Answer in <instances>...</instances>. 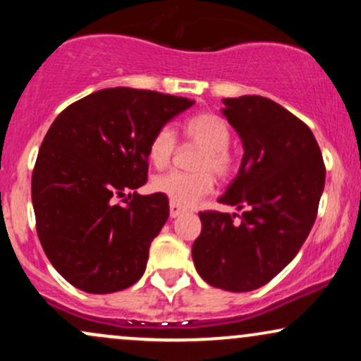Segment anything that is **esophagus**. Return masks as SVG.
Masks as SVG:
<instances>
[{"label": "esophagus", "mask_w": 361, "mask_h": 361, "mask_svg": "<svg viewBox=\"0 0 361 361\" xmlns=\"http://www.w3.org/2000/svg\"><path fill=\"white\" fill-rule=\"evenodd\" d=\"M186 212V209H183V207H180V205H176V204H169V217L171 219H176V217H180V215H183Z\"/></svg>", "instance_id": "esophagus-1"}]
</instances>
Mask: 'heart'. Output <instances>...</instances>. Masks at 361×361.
I'll use <instances>...</instances> for the list:
<instances>
[{
    "label": "heart",
    "mask_w": 361,
    "mask_h": 361,
    "mask_svg": "<svg viewBox=\"0 0 361 361\" xmlns=\"http://www.w3.org/2000/svg\"><path fill=\"white\" fill-rule=\"evenodd\" d=\"M186 139L195 146L202 147V152L195 161V171L198 173H168L154 180L156 192L166 195L173 204L190 207L200 202L214 188V176L226 178L234 168V156L229 149L231 132L227 123L219 115L210 111L193 115L186 122ZM176 135L171 127H161L152 135L147 147L151 164L157 169H164L171 164L176 152Z\"/></svg>",
    "instance_id": "b5f03b06"
}]
</instances>
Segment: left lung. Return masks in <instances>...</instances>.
Wrapping results in <instances>:
<instances>
[{
	"label": "left lung",
	"mask_w": 361,
	"mask_h": 361,
	"mask_svg": "<svg viewBox=\"0 0 361 361\" xmlns=\"http://www.w3.org/2000/svg\"><path fill=\"white\" fill-rule=\"evenodd\" d=\"M222 114L243 142V161L219 198L243 210L200 212L192 256L198 275L227 292L263 287L295 258L317 217L326 181L310 128L270 98H224Z\"/></svg>",
	"instance_id": "obj_1"
}]
</instances>
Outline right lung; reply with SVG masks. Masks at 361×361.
Instances as JSON below:
<instances>
[{"instance_id": "1", "label": "right lung", "mask_w": 361, "mask_h": 361, "mask_svg": "<svg viewBox=\"0 0 361 361\" xmlns=\"http://www.w3.org/2000/svg\"><path fill=\"white\" fill-rule=\"evenodd\" d=\"M193 103L118 86L74 102L52 122L35 161L32 204L45 255L76 288L111 293L142 276L169 215L166 195L137 193L147 181L149 142Z\"/></svg>"}]
</instances>
